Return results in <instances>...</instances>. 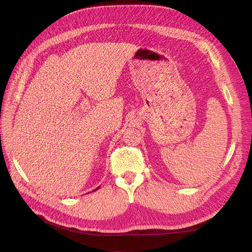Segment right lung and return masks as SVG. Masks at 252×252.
<instances>
[{
    "instance_id": "1",
    "label": "right lung",
    "mask_w": 252,
    "mask_h": 252,
    "mask_svg": "<svg viewBox=\"0 0 252 252\" xmlns=\"http://www.w3.org/2000/svg\"><path fill=\"white\" fill-rule=\"evenodd\" d=\"M98 188H100V187H97V188H96V189H94V191H95V190H97V189H98Z\"/></svg>"
}]
</instances>
